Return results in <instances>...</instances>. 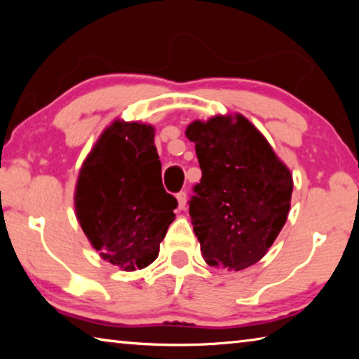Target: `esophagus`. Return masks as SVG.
<instances>
[{
  "label": "esophagus",
  "mask_w": 359,
  "mask_h": 359,
  "mask_svg": "<svg viewBox=\"0 0 359 359\" xmlns=\"http://www.w3.org/2000/svg\"><path fill=\"white\" fill-rule=\"evenodd\" d=\"M177 203H179V209H185V205H187V193L185 191L177 193Z\"/></svg>",
  "instance_id": "34e87169"
}]
</instances>
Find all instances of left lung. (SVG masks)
<instances>
[{"mask_svg":"<svg viewBox=\"0 0 359 359\" xmlns=\"http://www.w3.org/2000/svg\"><path fill=\"white\" fill-rule=\"evenodd\" d=\"M203 177L190 203L205 263L242 271L264 257L287 222L293 175L244 115L187 126Z\"/></svg>","mask_w":359,"mask_h":359,"instance_id":"8db88e82","label":"left lung"}]
</instances>
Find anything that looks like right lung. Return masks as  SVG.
Instances as JSON below:
<instances>
[{
  "label": "right lung",
  "mask_w": 359,
  "mask_h": 359,
  "mask_svg": "<svg viewBox=\"0 0 359 359\" xmlns=\"http://www.w3.org/2000/svg\"><path fill=\"white\" fill-rule=\"evenodd\" d=\"M155 130L115 120L85 158L74 193L76 217L102 259L123 271L154 263L177 199L166 193Z\"/></svg>",
  "instance_id": "add662e5"
}]
</instances>
